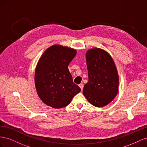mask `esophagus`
<instances>
[{
  "instance_id": "obj_1",
  "label": "esophagus",
  "mask_w": 147,
  "mask_h": 147,
  "mask_svg": "<svg viewBox=\"0 0 147 147\" xmlns=\"http://www.w3.org/2000/svg\"><path fill=\"white\" fill-rule=\"evenodd\" d=\"M79 87L81 88V90H83V87H84V85H83V84H80L79 85Z\"/></svg>"
}]
</instances>
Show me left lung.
<instances>
[{
	"instance_id": "1",
	"label": "left lung",
	"mask_w": 147,
	"mask_h": 147,
	"mask_svg": "<svg viewBox=\"0 0 147 147\" xmlns=\"http://www.w3.org/2000/svg\"><path fill=\"white\" fill-rule=\"evenodd\" d=\"M86 57L89 81L83 94L92 105L106 106L118 91L119 76L115 62L110 54L99 48L88 50Z\"/></svg>"
}]
</instances>
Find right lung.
Here are the masks:
<instances>
[{
	"mask_svg": "<svg viewBox=\"0 0 147 147\" xmlns=\"http://www.w3.org/2000/svg\"><path fill=\"white\" fill-rule=\"evenodd\" d=\"M76 53L74 49L55 44L40 57L35 71V86L39 97L47 105L65 107L81 92L68 68Z\"/></svg>",
	"mask_w": 147,
	"mask_h": 147,
	"instance_id": "add662e5",
	"label": "right lung"
}]
</instances>
